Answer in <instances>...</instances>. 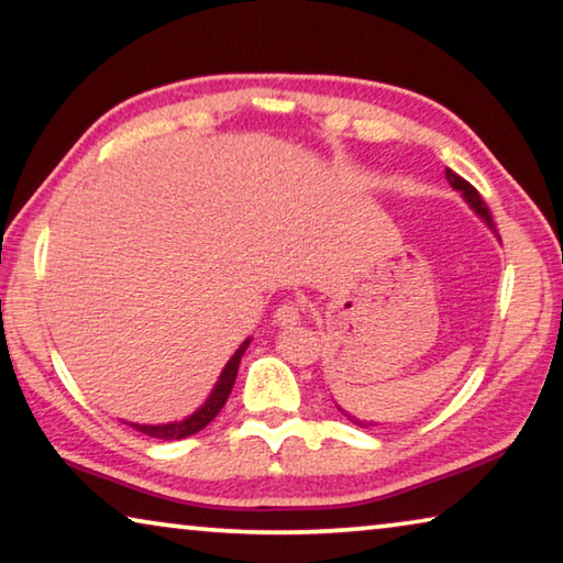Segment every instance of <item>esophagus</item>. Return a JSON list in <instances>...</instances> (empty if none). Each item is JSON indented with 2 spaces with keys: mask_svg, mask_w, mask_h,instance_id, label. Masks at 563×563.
<instances>
[{
  "mask_svg": "<svg viewBox=\"0 0 563 563\" xmlns=\"http://www.w3.org/2000/svg\"><path fill=\"white\" fill-rule=\"evenodd\" d=\"M275 322H278L280 328H288V325H295V322H300V318H302V308L298 302H292V300H285L283 305H278V308H275Z\"/></svg>",
  "mask_w": 563,
  "mask_h": 563,
  "instance_id": "34e87169",
  "label": "esophagus"
}]
</instances>
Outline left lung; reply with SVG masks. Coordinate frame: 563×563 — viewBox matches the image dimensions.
<instances>
[{"instance_id":"8db88e82","label":"left lung","mask_w":563,"mask_h":563,"mask_svg":"<svg viewBox=\"0 0 563 563\" xmlns=\"http://www.w3.org/2000/svg\"><path fill=\"white\" fill-rule=\"evenodd\" d=\"M444 176H446V180H450V186L452 188H456V190H462V196H464V201L466 203H470L472 208H474V211H476V216H479V218H484V221H487L492 228H494V223H492V213H489V208H487V203H484L482 201V196L479 194H476V188L470 184V180H464L462 176H456L454 174V170L452 168H446L444 170ZM350 417V415H347ZM352 419V417H350ZM355 422H357V419H355ZM360 427H362V422H357Z\"/></svg>"}]
</instances>
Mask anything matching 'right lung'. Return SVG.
<instances>
[{
  "label": "right lung",
  "instance_id": "obj_1",
  "mask_svg": "<svg viewBox=\"0 0 563 563\" xmlns=\"http://www.w3.org/2000/svg\"><path fill=\"white\" fill-rule=\"evenodd\" d=\"M247 345H251V340H245L243 345L233 352V357L228 360V365L223 367L221 377H218L211 397L206 399L201 409H196V412L190 417L180 419V422H170V424H133L131 422L133 430L154 437V440H164V442L166 440H186V437L201 432L208 422H213V417L221 412L228 395H231L235 375H238V365H241V357H243V352H245Z\"/></svg>",
  "mask_w": 563,
  "mask_h": 563
}]
</instances>
